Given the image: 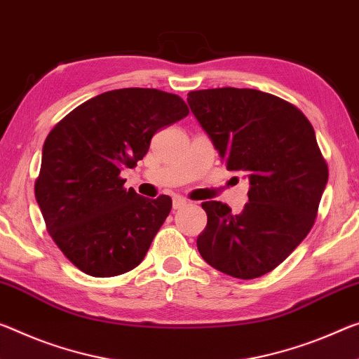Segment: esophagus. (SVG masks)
Here are the masks:
<instances>
[{
  "instance_id": "1",
  "label": "esophagus",
  "mask_w": 359,
  "mask_h": 359,
  "mask_svg": "<svg viewBox=\"0 0 359 359\" xmlns=\"http://www.w3.org/2000/svg\"><path fill=\"white\" fill-rule=\"evenodd\" d=\"M187 203H189V201H187L185 198L175 196L174 200H172V208H174V209H182L184 206H187Z\"/></svg>"
}]
</instances>
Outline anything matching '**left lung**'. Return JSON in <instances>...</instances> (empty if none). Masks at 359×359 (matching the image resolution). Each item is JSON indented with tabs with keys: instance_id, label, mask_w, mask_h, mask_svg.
<instances>
[{
	"instance_id": "1",
	"label": "left lung",
	"mask_w": 359,
	"mask_h": 359,
	"mask_svg": "<svg viewBox=\"0 0 359 359\" xmlns=\"http://www.w3.org/2000/svg\"><path fill=\"white\" fill-rule=\"evenodd\" d=\"M190 110L229 170L246 172L249 203L233 214L206 201L196 246L210 266L240 280L276 269L309 235L327 184V164L299 108L257 89L189 93Z\"/></svg>"
}]
</instances>
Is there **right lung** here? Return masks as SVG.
I'll return each mask as SVG.
<instances>
[{"label": "right lung", "instance_id": "add662e5", "mask_svg": "<svg viewBox=\"0 0 359 359\" xmlns=\"http://www.w3.org/2000/svg\"><path fill=\"white\" fill-rule=\"evenodd\" d=\"M187 115L175 94L115 89L76 107L49 133L35 196L49 235L86 275H123L144 260L172 201L126 190L119 172L147 155L156 130Z\"/></svg>", "mask_w": 359, "mask_h": 359}]
</instances>
